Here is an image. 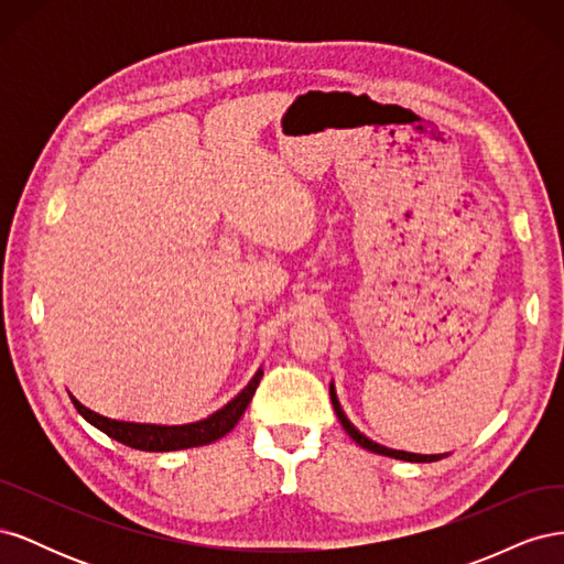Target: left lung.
Instances as JSON below:
<instances>
[{"label":"left lung","instance_id":"left-lung-1","mask_svg":"<svg viewBox=\"0 0 564 564\" xmlns=\"http://www.w3.org/2000/svg\"><path fill=\"white\" fill-rule=\"evenodd\" d=\"M329 395H332V404H334V412H336V416H338V421H340V425H344L346 429V433L357 442V445L360 447H365V449H369V452H373V454H383V456H390V458H400V460H412V464H431V460H440V458H445L442 454H412V452H400V449H388V447H383V445H379V442H373V440H369L365 433H360L355 429V425L350 423V419L346 416V412L344 409H340V402H338V398H336V388H334V383L329 386Z\"/></svg>","mask_w":564,"mask_h":564}]
</instances>
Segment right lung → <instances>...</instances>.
Segmentation results:
<instances>
[{"mask_svg":"<svg viewBox=\"0 0 564 564\" xmlns=\"http://www.w3.org/2000/svg\"><path fill=\"white\" fill-rule=\"evenodd\" d=\"M263 371H256V377L249 381V386L230 400L224 409H218L212 416L195 421V423H183V425H155V423H133V421H119L94 412V409L84 406L82 402L73 400L77 412L87 419L98 431H104L108 437L122 442V445L141 452H176V449H191L202 447L216 442L224 435H228L237 421L242 419L245 409L249 406L256 388L261 383Z\"/></svg>","mask_w":564,"mask_h":564,"instance_id":"right-lung-1","label":"right lung"}]
</instances>
